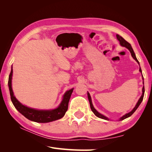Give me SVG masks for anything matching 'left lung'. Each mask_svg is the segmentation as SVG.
<instances>
[{"instance_id": "8db88e82", "label": "left lung", "mask_w": 152, "mask_h": 152, "mask_svg": "<svg viewBox=\"0 0 152 152\" xmlns=\"http://www.w3.org/2000/svg\"><path fill=\"white\" fill-rule=\"evenodd\" d=\"M116 37H117L118 40L119 41V43H120L121 46H124V47H125V48H127V49L130 51V52H131V53L132 57H133L134 58V59L136 60L138 64H139V62H138V61L137 59L136 56H135V53H134V52L133 48H132V47H131V44H130L128 42L126 41L124 38H122L121 36H119V35H118V34H116ZM139 70H140V72H142V70H141L140 68ZM142 79H143V80H144V78H142ZM143 83H144V82H143ZM144 91H145V89H144V86L143 88H142V96H140V98L139 99V100H138V102L137 103L136 106H135V107L133 108V110H132L131 112H130L129 113H128V114H126L125 115H124V116H123V117H121V118H120V120H124V119H125V118H129V117H130V116H131L132 114H133L135 111H136V110L138 108V106H139V105L140 104V103L142 102V101L143 98H144ZM88 99H89V104H90V107H91V110H92V112H93V113H94V114H95L96 116H97V117L99 118L104 119H106V120H108V118L105 117L104 115H103L100 114V113H99V112H98L97 111H96V110L94 108V107H93V104H92V102H91V96H90L89 93H88Z\"/></svg>"}]
</instances>
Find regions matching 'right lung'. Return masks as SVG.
Returning a JSON list of instances; mask_svg holds the SVG:
<instances>
[{
	"instance_id": "add662e5",
	"label": "right lung",
	"mask_w": 152,
	"mask_h": 152,
	"mask_svg": "<svg viewBox=\"0 0 152 152\" xmlns=\"http://www.w3.org/2000/svg\"><path fill=\"white\" fill-rule=\"evenodd\" d=\"M13 69L12 70L10 74L9 75L8 78V87L10 93L11 101L15 108L23 115L25 118L29 119L31 121L38 122V123H48L62 118L65 114L69 106V102L71 94L73 91L74 89H71L69 91L65 93L63 96V99L62 102L59 106V107L51 110H38L33 108H28L27 106L23 105L19 102L14 95V93L12 88V78Z\"/></svg>"
}]
</instances>
